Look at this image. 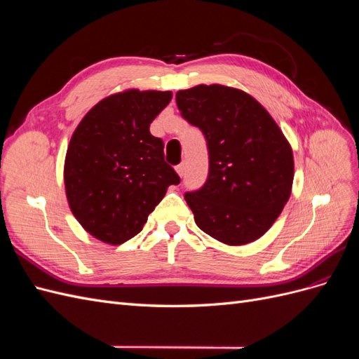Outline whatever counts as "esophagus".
Here are the masks:
<instances>
[{
  "label": "esophagus",
  "instance_id": "obj_1",
  "mask_svg": "<svg viewBox=\"0 0 359 359\" xmlns=\"http://www.w3.org/2000/svg\"><path fill=\"white\" fill-rule=\"evenodd\" d=\"M177 169V172H178V175L180 177H182L184 175V173H186V163H180V165L175 168Z\"/></svg>",
  "mask_w": 359,
  "mask_h": 359
}]
</instances>
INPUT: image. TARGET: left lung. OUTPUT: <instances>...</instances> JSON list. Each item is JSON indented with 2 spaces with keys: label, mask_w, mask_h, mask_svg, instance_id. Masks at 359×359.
<instances>
[{
  "label": "left lung",
  "mask_w": 359,
  "mask_h": 359,
  "mask_svg": "<svg viewBox=\"0 0 359 359\" xmlns=\"http://www.w3.org/2000/svg\"><path fill=\"white\" fill-rule=\"evenodd\" d=\"M181 116L199 127L208 148L203 186L184 194L194 222L220 243L248 244L262 236L290 196V145L265 107L223 85L177 93Z\"/></svg>",
  "instance_id": "obj_1"
}]
</instances>
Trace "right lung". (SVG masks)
I'll use <instances>...</instances> for the list:
<instances>
[{"instance_id":"right-lung-1","label":"right lung","mask_w":359,"mask_h":359,"mask_svg":"<svg viewBox=\"0 0 359 359\" xmlns=\"http://www.w3.org/2000/svg\"><path fill=\"white\" fill-rule=\"evenodd\" d=\"M172 99L170 91L106 97L74 130L64 165L67 201L83 229L107 244L142 231L178 173L165 161L149 124Z\"/></svg>"}]
</instances>
